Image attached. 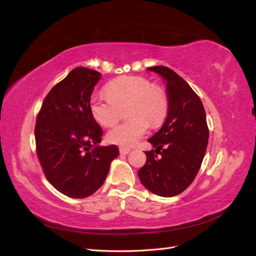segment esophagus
<instances>
[{
    "label": "esophagus",
    "mask_w": 256,
    "mask_h": 256,
    "mask_svg": "<svg viewBox=\"0 0 256 256\" xmlns=\"http://www.w3.org/2000/svg\"><path fill=\"white\" fill-rule=\"evenodd\" d=\"M130 148L129 147H124V146H120V152L122 154H129L130 152Z\"/></svg>",
    "instance_id": "34e87169"
}]
</instances>
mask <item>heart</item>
Here are the masks:
<instances>
[{
    "instance_id": "1",
    "label": "heart",
    "mask_w": 256,
    "mask_h": 256,
    "mask_svg": "<svg viewBox=\"0 0 256 256\" xmlns=\"http://www.w3.org/2000/svg\"><path fill=\"white\" fill-rule=\"evenodd\" d=\"M108 95L92 96L90 108L92 118L100 125L111 127L127 108L128 118H132L112 128L106 140L120 146L136 144L148 131L150 122L158 126L168 114V102L164 90L154 86L144 76H122L106 85Z\"/></svg>"
}]
</instances>
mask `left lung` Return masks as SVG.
<instances>
[{
	"label": "left lung",
	"instance_id": "left-lung-1",
	"mask_svg": "<svg viewBox=\"0 0 256 256\" xmlns=\"http://www.w3.org/2000/svg\"><path fill=\"white\" fill-rule=\"evenodd\" d=\"M147 70L164 80L168 109L164 125L148 138L154 152H145L146 162L138 175L154 194L171 198L189 187L202 164L209 138L206 113L198 96L172 69Z\"/></svg>",
	"mask_w": 256,
	"mask_h": 256
}]
</instances>
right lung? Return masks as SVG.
Instances as JSON below:
<instances>
[{
    "mask_svg": "<svg viewBox=\"0 0 256 256\" xmlns=\"http://www.w3.org/2000/svg\"><path fill=\"white\" fill-rule=\"evenodd\" d=\"M100 72L76 67L44 98L35 127L36 152L49 182L72 198L92 196L104 182L116 145L102 146V129L90 102Z\"/></svg>",
    "mask_w": 256,
    "mask_h": 256,
    "instance_id": "obj_1",
    "label": "right lung"
}]
</instances>
